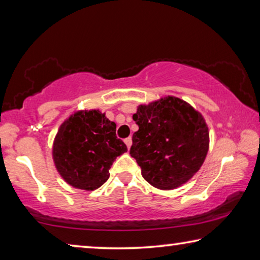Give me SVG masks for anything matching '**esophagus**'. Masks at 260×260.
Segmentation results:
<instances>
[{"mask_svg": "<svg viewBox=\"0 0 260 260\" xmlns=\"http://www.w3.org/2000/svg\"><path fill=\"white\" fill-rule=\"evenodd\" d=\"M125 141V143H126V146H127V148H131V146H132V138H127V139H125L124 140Z\"/></svg>", "mask_w": 260, "mask_h": 260, "instance_id": "34e87169", "label": "esophagus"}]
</instances>
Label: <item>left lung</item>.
Masks as SVG:
<instances>
[{
    "label": "left lung",
    "mask_w": 260,
    "mask_h": 260,
    "mask_svg": "<svg viewBox=\"0 0 260 260\" xmlns=\"http://www.w3.org/2000/svg\"><path fill=\"white\" fill-rule=\"evenodd\" d=\"M129 153L146 181L170 190L186 183L201 169L209 151V128L190 104L167 96L138 107Z\"/></svg>",
    "instance_id": "1"
}]
</instances>
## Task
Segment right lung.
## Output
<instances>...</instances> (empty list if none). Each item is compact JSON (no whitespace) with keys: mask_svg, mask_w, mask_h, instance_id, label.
I'll list each match as a JSON object with an SVG mask.
<instances>
[{"mask_svg":"<svg viewBox=\"0 0 260 260\" xmlns=\"http://www.w3.org/2000/svg\"><path fill=\"white\" fill-rule=\"evenodd\" d=\"M116 124L99 110L78 111L60 125L52 158L57 171L72 187L95 190L110 177L118 156L127 151L116 135Z\"/></svg>","mask_w":260,"mask_h":260,"instance_id":"obj_1","label":"right lung"}]
</instances>
